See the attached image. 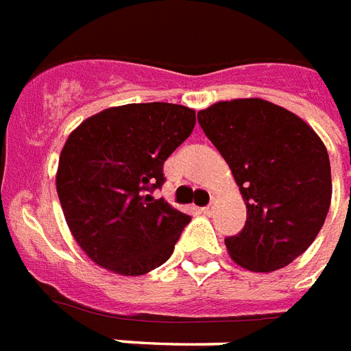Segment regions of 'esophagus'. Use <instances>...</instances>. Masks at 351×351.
Masks as SVG:
<instances>
[{"instance_id": "obj_1", "label": "esophagus", "mask_w": 351, "mask_h": 351, "mask_svg": "<svg viewBox=\"0 0 351 351\" xmlns=\"http://www.w3.org/2000/svg\"><path fill=\"white\" fill-rule=\"evenodd\" d=\"M214 210H215L214 204H208V206H204V208H202V214L208 215V217H210V215L214 214Z\"/></svg>"}]
</instances>
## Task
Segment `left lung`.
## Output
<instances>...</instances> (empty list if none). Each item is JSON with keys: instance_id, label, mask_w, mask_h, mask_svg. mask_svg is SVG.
Segmentation results:
<instances>
[{"instance_id": "8db88e82", "label": "left lung", "mask_w": 351, "mask_h": 351, "mask_svg": "<svg viewBox=\"0 0 351 351\" xmlns=\"http://www.w3.org/2000/svg\"><path fill=\"white\" fill-rule=\"evenodd\" d=\"M247 206L230 258L251 271L288 266L320 232L331 204L326 145L303 119L262 98L215 102L197 113Z\"/></svg>"}]
</instances>
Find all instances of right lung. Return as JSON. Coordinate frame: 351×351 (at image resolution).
Wrapping results in <instances>:
<instances>
[{
    "instance_id": "obj_1",
    "label": "right lung",
    "mask_w": 351,
    "mask_h": 351,
    "mask_svg": "<svg viewBox=\"0 0 351 351\" xmlns=\"http://www.w3.org/2000/svg\"><path fill=\"white\" fill-rule=\"evenodd\" d=\"M195 126V111L167 102L126 104L85 119L64 143L56 188L70 232L90 261L119 275L167 261L188 214L154 199L163 162Z\"/></svg>"
}]
</instances>
